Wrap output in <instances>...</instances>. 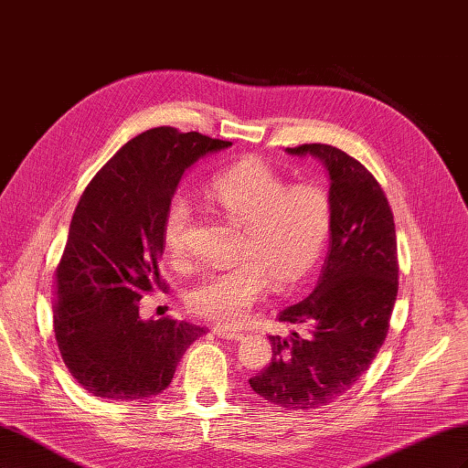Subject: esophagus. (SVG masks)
Masks as SVG:
<instances>
[{
  "instance_id": "esophagus-1",
  "label": "esophagus",
  "mask_w": 468,
  "mask_h": 468,
  "mask_svg": "<svg viewBox=\"0 0 468 468\" xmlns=\"http://www.w3.org/2000/svg\"><path fill=\"white\" fill-rule=\"evenodd\" d=\"M212 332H215L217 337L232 339V342H242V339H244L242 332H234V330H229V328H212Z\"/></svg>"
}]
</instances>
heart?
Wrapping results in <instances>:
<instances>
[{"label":"heart","instance_id":"obj_1","mask_svg":"<svg viewBox=\"0 0 468 468\" xmlns=\"http://www.w3.org/2000/svg\"><path fill=\"white\" fill-rule=\"evenodd\" d=\"M222 215L242 229L236 267L203 275L187 292L195 316L236 325L265 294L267 282L289 289L316 265L330 234V199L316 186L287 187L277 169L260 158L229 165L208 186ZM193 210L176 195L164 212L162 238L169 258L187 251Z\"/></svg>","mask_w":468,"mask_h":468}]
</instances>
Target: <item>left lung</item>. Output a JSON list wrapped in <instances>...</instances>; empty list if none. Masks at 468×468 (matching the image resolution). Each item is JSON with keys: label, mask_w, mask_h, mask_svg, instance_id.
<instances>
[{"label": "left lung", "mask_w": 468, "mask_h": 468, "mask_svg": "<svg viewBox=\"0 0 468 468\" xmlns=\"http://www.w3.org/2000/svg\"><path fill=\"white\" fill-rule=\"evenodd\" d=\"M285 152L325 167L330 248L314 291L279 314L289 334L269 335L273 359L250 387L281 408L316 410L356 385L385 342L399 292L396 232L385 193L356 158L328 144Z\"/></svg>", "instance_id": "obj_1"}]
</instances>
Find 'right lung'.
Returning <instances> with one entry per match:
<instances>
[{"mask_svg": "<svg viewBox=\"0 0 468 468\" xmlns=\"http://www.w3.org/2000/svg\"><path fill=\"white\" fill-rule=\"evenodd\" d=\"M232 143L160 126L133 138L83 191L58 269L54 334L68 371L105 400L164 392L205 330L140 318L143 294L165 282L162 224L183 174Z\"/></svg>", "mask_w": 468, "mask_h": 468, "instance_id": "obj_1", "label": "right lung"}]
</instances>
